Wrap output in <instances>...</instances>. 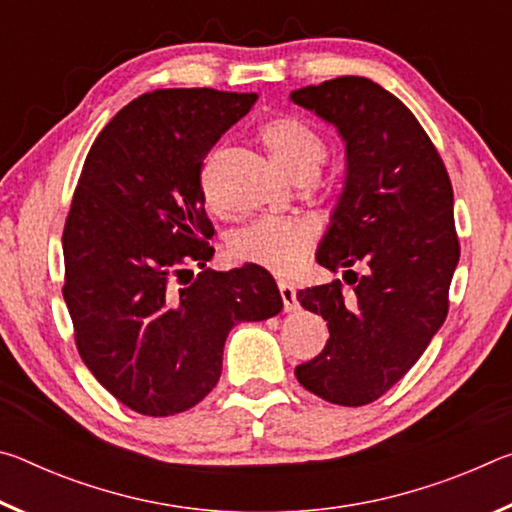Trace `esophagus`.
<instances>
[{
	"label": "esophagus",
	"instance_id": "34e87169",
	"mask_svg": "<svg viewBox=\"0 0 512 512\" xmlns=\"http://www.w3.org/2000/svg\"><path fill=\"white\" fill-rule=\"evenodd\" d=\"M280 298L284 302V311H296L300 305H298V298H296V289L291 287V284L287 282H280Z\"/></svg>",
	"mask_w": 512,
	"mask_h": 512
}]
</instances>
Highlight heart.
Listing matches in <instances>:
<instances>
[{
    "label": "heart",
    "instance_id": "obj_1",
    "mask_svg": "<svg viewBox=\"0 0 512 512\" xmlns=\"http://www.w3.org/2000/svg\"><path fill=\"white\" fill-rule=\"evenodd\" d=\"M262 142L275 162L293 180L316 178L327 160V146L314 128L298 117H275L262 126ZM205 194L210 196L207 180ZM316 244V225L307 221H257L237 232L230 241V253L237 262L255 264L264 271L287 277L296 273Z\"/></svg>",
    "mask_w": 512,
    "mask_h": 512
}]
</instances>
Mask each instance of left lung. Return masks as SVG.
I'll return each instance as SVG.
<instances>
[{
    "instance_id": "left-lung-1",
    "label": "left lung",
    "mask_w": 512,
    "mask_h": 512,
    "mask_svg": "<svg viewBox=\"0 0 512 512\" xmlns=\"http://www.w3.org/2000/svg\"><path fill=\"white\" fill-rule=\"evenodd\" d=\"M289 99L345 144L343 189L316 262L352 284L348 298L341 280L298 291L329 339L296 377L327 402L363 406L411 370L447 318L461 257L452 183L413 112L370 79L339 76Z\"/></svg>"
}]
</instances>
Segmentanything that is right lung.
<instances>
[{
  "instance_id": "1",
  "label": "right lung",
  "mask_w": 512,
  "mask_h": 512,
  "mask_svg": "<svg viewBox=\"0 0 512 512\" xmlns=\"http://www.w3.org/2000/svg\"><path fill=\"white\" fill-rule=\"evenodd\" d=\"M255 101L212 88L146 92L85 158L63 232V298L85 366L142 415L192 409L221 377L230 329L282 311L264 268H203L214 255L203 160ZM189 263L202 273L180 283Z\"/></svg>"
}]
</instances>
